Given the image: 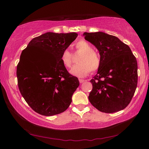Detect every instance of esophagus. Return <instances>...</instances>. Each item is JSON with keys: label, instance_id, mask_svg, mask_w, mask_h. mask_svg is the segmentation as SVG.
I'll list each match as a JSON object with an SVG mask.
<instances>
[{"label": "esophagus", "instance_id": "esophagus-1", "mask_svg": "<svg viewBox=\"0 0 149 149\" xmlns=\"http://www.w3.org/2000/svg\"><path fill=\"white\" fill-rule=\"evenodd\" d=\"M79 82H80V83H82L85 81V80H84V79H79Z\"/></svg>", "mask_w": 149, "mask_h": 149}]
</instances>
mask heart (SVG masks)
I'll use <instances>...</instances> for the list:
<instances>
[{
  "instance_id": "b5f03b06",
  "label": "heart",
  "mask_w": 149,
  "mask_h": 149,
  "mask_svg": "<svg viewBox=\"0 0 149 149\" xmlns=\"http://www.w3.org/2000/svg\"><path fill=\"white\" fill-rule=\"evenodd\" d=\"M75 48L81 55L78 59L79 64L71 68L70 74L77 77H85L91 71L98 70L101 64L100 57L97 53L93 50L92 46L84 40H79L75 44ZM61 62L66 68L71 66L72 56L68 49L63 51L60 57Z\"/></svg>"
}]
</instances>
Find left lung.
Segmentation results:
<instances>
[{"mask_svg": "<svg viewBox=\"0 0 149 149\" xmlns=\"http://www.w3.org/2000/svg\"><path fill=\"white\" fill-rule=\"evenodd\" d=\"M85 39L99 51L101 64L90 81L89 100L98 111L113 113L127 107L138 83V64L130 47L102 32H84Z\"/></svg>", "mask_w": 149, "mask_h": 149, "instance_id": "left-lung-1", "label": "left lung"}]
</instances>
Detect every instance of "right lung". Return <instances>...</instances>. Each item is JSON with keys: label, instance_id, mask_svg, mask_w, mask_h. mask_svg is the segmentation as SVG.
<instances>
[{"label": "right lung", "instance_id": "1", "mask_svg": "<svg viewBox=\"0 0 149 149\" xmlns=\"http://www.w3.org/2000/svg\"><path fill=\"white\" fill-rule=\"evenodd\" d=\"M77 36L47 32L32 39L22 51L16 72L18 87L36 113L53 116L70 106L79 81L67 71L60 57Z\"/></svg>", "mask_w": 149, "mask_h": 149}]
</instances>
